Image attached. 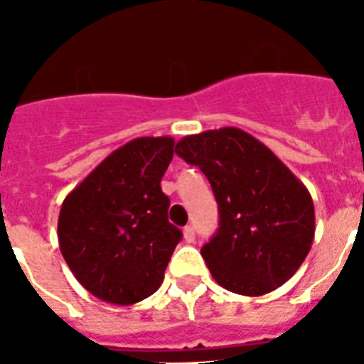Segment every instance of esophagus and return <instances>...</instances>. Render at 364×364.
Masks as SVG:
<instances>
[{
    "instance_id": "obj_1",
    "label": "esophagus",
    "mask_w": 364,
    "mask_h": 364,
    "mask_svg": "<svg viewBox=\"0 0 364 364\" xmlns=\"http://www.w3.org/2000/svg\"><path fill=\"white\" fill-rule=\"evenodd\" d=\"M194 238H196V232H194V227H191V225H188V227L183 228V240H185V242H187V243H193Z\"/></svg>"
}]
</instances>
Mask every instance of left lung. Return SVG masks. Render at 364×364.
Masks as SVG:
<instances>
[{
  "label": "left lung",
  "mask_w": 364,
  "mask_h": 364,
  "mask_svg": "<svg viewBox=\"0 0 364 364\" xmlns=\"http://www.w3.org/2000/svg\"><path fill=\"white\" fill-rule=\"evenodd\" d=\"M176 153L198 166L219 204V228L202 247L213 279L245 296L282 287L304 262L316 232L304 183L234 126L185 136Z\"/></svg>",
  "instance_id": "left-lung-1"
}]
</instances>
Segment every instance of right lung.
<instances>
[{"label": "right lung", "mask_w": 364, "mask_h": 364, "mask_svg": "<svg viewBox=\"0 0 364 364\" xmlns=\"http://www.w3.org/2000/svg\"><path fill=\"white\" fill-rule=\"evenodd\" d=\"M173 137H136L102 160L68 196L58 217L60 251L96 299L130 306L164 282L181 230L168 221L160 181Z\"/></svg>", "instance_id": "add662e5"}]
</instances>
